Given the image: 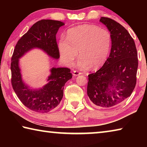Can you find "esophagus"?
Returning a JSON list of instances; mask_svg holds the SVG:
<instances>
[{"mask_svg":"<svg viewBox=\"0 0 147 147\" xmlns=\"http://www.w3.org/2000/svg\"><path fill=\"white\" fill-rule=\"evenodd\" d=\"M82 74V73H80V72L78 71H77V70H74L73 71V76H78V75H80V74Z\"/></svg>","mask_w":147,"mask_h":147,"instance_id":"esophagus-1","label":"esophagus"}]
</instances>
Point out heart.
Listing matches in <instances>:
<instances>
[{
  "label": "heart",
  "instance_id": "heart-1",
  "mask_svg": "<svg viewBox=\"0 0 147 147\" xmlns=\"http://www.w3.org/2000/svg\"><path fill=\"white\" fill-rule=\"evenodd\" d=\"M111 46V35L108 30L92 24L71 28L67 38L61 37L58 43L61 61L71 65L78 55V65L82 69H98L105 63Z\"/></svg>",
  "mask_w": 147,
  "mask_h": 147
}]
</instances>
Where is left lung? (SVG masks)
I'll return each mask as SVG.
<instances>
[{
    "label": "left lung",
    "instance_id": "8db88e82",
    "mask_svg": "<svg viewBox=\"0 0 147 147\" xmlns=\"http://www.w3.org/2000/svg\"><path fill=\"white\" fill-rule=\"evenodd\" d=\"M111 35L109 58L96 73L88 75L87 93L100 108H111L128 98L136 87L138 67L135 42L124 26L108 17H101Z\"/></svg>",
    "mask_w": 147,
    "mask_h": 147
}]
</instances>
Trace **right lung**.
Returning a JSON list of instances; mask_svg holds the SVG:
<instances>
[{"label":"right lung","mask_w":147,"mask_h":147,"mask_svg":"<svg viewBox=\"0 0 147 147\" xmlns=\"http://www.w3.org/2000/svg\"><path fill=\"white\" fill-rule=\"evenodd\" d=\"M63 25V22L42 19L34 24L15 47L10 67L11 85L21 102L36 112L48 113L58 106L63 98L65 84L73 75L69 68H53L47 79L49 83L39 90H32L22 80L19 59L34 48L41 49L52 58L58 59L59 53L56 35Z\"/></svg>","instance_id":"obj_1"}]
</instances>
